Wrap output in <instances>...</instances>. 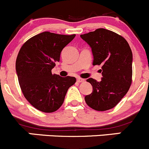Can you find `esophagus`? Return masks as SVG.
<instances>
[{"label": "esophagus", "instance_id": "1", "mask_svg": "<svg viewBox=\"0 0 149 149\" xmlns=\"http://www.w3.org/2000/svg\"><path fill=\"white\" fill-rule=\"evenodd\" d=\"M77 81L78 82H83L84 81H85V79H82V78L78 77L77 79Z\"/></svg>", "mask_w": 149, "mask_h": 149}]
</instances>
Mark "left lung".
I'll return each mask as SVG.
<instances>
[{
    "instance_id": "8db88e82",
    "label": "left lung",
    "mask_w": 149,
    "mask_h": 149,
    "mask_svg": "<svg viewBox=\"0 0 149 149\" xmlns=\"http://www.w3.org/2000/svg\"><path fill=\"white\" fill-rule=\"evenodd\" d=\"M92 50L93 65H102L103 77L98 82L87 79L93 92L85 95L86 104L96 111L114 108L126 95L132 82V54L129 44L121 35L99 28L80 35Z\"/></svg>"
}]
</instances>
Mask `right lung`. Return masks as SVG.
Masks as SVG:
<instances>
[{
  "label": "right lung",
  "instance_id": "add662e5",
  "mask_svg": "<svg viewBox=\"0 0 149 149\" xmlns=\"http://www.w3.org/2000/svg\"><path fill=\"white\" fill-rule=\"evenodd\" d=\"M74 37L43 32L26 41L19 52L16 71L20 88L29 104L42 112L58 110L76 82L74 77L51 73L63 48Z\"/></svg>",
  "mask_w": 149,
  "mask_h": 149
}]
</instances>
